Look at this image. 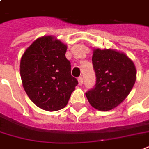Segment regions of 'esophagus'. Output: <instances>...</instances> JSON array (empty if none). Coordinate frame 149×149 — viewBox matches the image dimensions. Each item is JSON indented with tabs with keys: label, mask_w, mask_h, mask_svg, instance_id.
I'll use <instances>...</instances> for the list:
<instances>
[{
	"label": "esophagus",
	"mask_w": 149,
	"mask_h": 149,
	"mask_svg": "<svg viewBox=\"0 0 149 149\" xmlns=\"http://www.w3.org/2000/svg\"><path fill=\"white\" fill-rule=\"evenodd\" d=\"M78 81H79V84L83 85V84H84V79H83V77H79L78 78Z\"/></svg>",
	"instance_id": "34e87169"
}]
</instances>
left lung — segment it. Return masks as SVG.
<instances>
[{"instance_id":"left-lung-1","label":"left lung","mask_w":149,"mask_h":149,"mask_svg":"<svg viewBox=\"0 0 149 149\" xmlns=\"http://www.w3.org/2000/svg\"><path fill=\"white\" fill-rule=\"evenodd\" d=\"M92 60L96 84L86 96L92 107L110 110L127 98L135 84V65L126 54L112 49H95Z\"/></svg>"}]
</instances>
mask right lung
<instances>
[{"label":"right lung","mask_w":149,"mask_h":149,"mask_svg":"<svg viewBox=\"0 0 149 149\" xmlns=\"http://www.w3.org/2000/svg\"><path fill=\"white\" fill-rule=\"evenodd\" d=\"M67 47L53 36H43L22 55L20 74L26 93L36 105L57 111L67 104L78 80L71 75Z\"/></svg>","instance_id":"right-lung-1"}]
</instances>
